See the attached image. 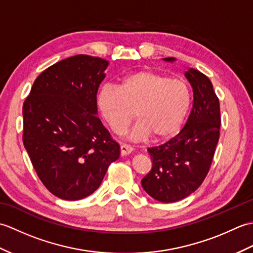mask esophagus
<instances>
[{
	"label": "esophagus",
	"mask_w": 253,
	"mask_h": 253,
	"mask_svg": "<svg viewBox=\"0 0 253 253\" xmlns=\"http://www.w3.org/2000/svg\"><path fill=\"white\" fill-rule=\"evenodd\" d=\"M132 151H133V149L130 146H128V144H122V146H121V155H122V157H124V155L130 154Z\"/></svg>",
	"instance_id": "obj_1"
}]
</instances>
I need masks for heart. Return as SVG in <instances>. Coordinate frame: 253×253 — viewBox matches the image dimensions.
<instances>
[{"label": "heart", "mask_w": 253, "mask_h": 253, "mask_svg": "<svg viewBox=\"0 0 253 253\" xmlns=\"http://www.w3.org/2000/svg\"><path fill=\"white\" fill-rule=\"evenodd\" d=\"M98 106L116 133L133 118L137 123L128 137L139 141L169 138L179 130L190 104V91L185 82L154 71H139L124 77L117 88L105 85L98 93Z\"/></svg>", "instance_id": "1"}]
</instances>
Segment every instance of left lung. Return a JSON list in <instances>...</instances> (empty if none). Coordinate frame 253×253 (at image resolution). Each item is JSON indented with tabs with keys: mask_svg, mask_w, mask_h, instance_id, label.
I'll list each match as a JSON object with an SVG mask.
<instances>
[{
	"mask_svg": "<svg viewBox=\"0 0 253 253\" xmlns=\"http://www.w3.org/2000/svg\"><path fill=\"white\" fill-rule=\"evenodd\" d=\"M185 76L193 91L190 115L174 138L148 149L152 169L141 180L144 191L164 203L179 201L198 189L209 173L219 138V102L211 80L193 68Z\"/></svg>",
	"mask_w": 253,
	"mask_h": 253,
	"instance_id": "8db88e82",
	"label": "left lung"
}]
</instances>
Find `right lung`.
I'll list each match as a JSON object with an SVG mask.
<instances>
[{"instance_id": "1", "label": "right lung", "mask_w": 253, "mask_h": 253, "mask_svg": "<svg viewBox=\"0 0 253 253\" xmlns=\"http://www.w3.org/2000/svg\"><path fill=\"white\" fill-rule=\"evenodd\" d=\"M109 62L75 55L42 72L23 106L24 146L46 189L63 200L93 193L120 144L101 123L96 93Z\"/></svg>"}]
</instances>
